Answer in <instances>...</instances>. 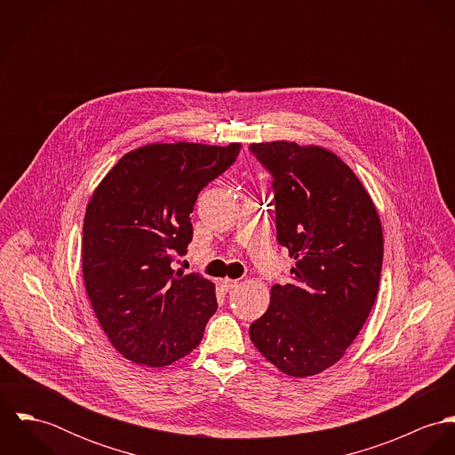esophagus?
I'll list each match as a JSON object with an SVG mask.
<instances>
[{"mask_svg":"<svg viewBox=\"0 0 455 455\" xmlns=\"http://www.w3.org/2000/svg\"><path fill=\"white\" fill-rule=\"evenodd\" d=\"M220 287L228 292V291H233L235 287H238V282L231 280V278H224V280H220Z\"/></svg>","mask_w":455,"mask_h":455,"instance_id":"34e87169","label":"esophagus"}]
</instances>
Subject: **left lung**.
Listing matches in <instances>:
<instances>
[{
    "label": "left lung",
    "mask_w": 455,
    "mask_h": 455,
    "mask_svg": "<svg viewBox=\"0 0 455 455\" xmlns=\"http://www.w3.org/2000/svg\"><path fill=\"white\" fill-rule=\"evenodd\" d=\"M273 177L276 240L296 259L291 282L271 287L249 334L289 377L338 363L377 299L384 235L371 196L331 150L294 141L252 143Z\"/></svg>",
    "instance_id": "obj_1"
}]
</instances>
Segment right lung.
I'll return each mask as SVG.
<instances>
[{"label": "right lung", "instance_id": "right-lung-1", "mask_svg": "<svg viewBox=\"0 0 455 455\" xmlns=\"http://www.w3.org/2000/svg\"><path fill=\"white\" fill-rule=\"evenodd\" d=\"M201 143H150L107 173L87 204L82 271L110 343L132 363L168 366L193 352L217 310L215 285L173 269L193 240L203 188L240 152Z\"/></svg>", "mask_w": 455, "mask_h": 455}]
</instances>
